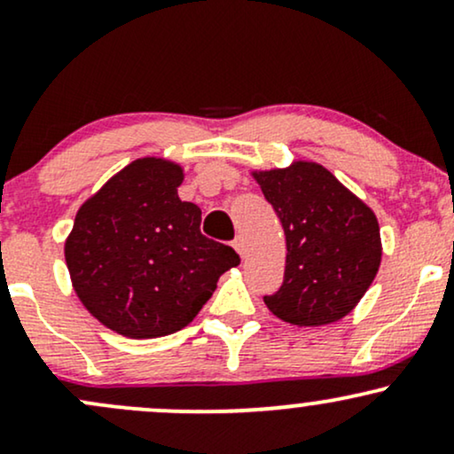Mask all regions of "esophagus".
I'll list each match as a JSON object with an SVG mask.
<instances>
[{
  "instance_id": "esophagus-1",
  "label": "esophagus",
  "mask_w": 454,
  "mask_h": 454,
  "mask_svg": "<svg viewBox=\"0 0 454 454\" xmlns=\"http://www.w3.org/2000/svg\"><path fill=\"white\" fill-rule=\"evenodd\" d=\"M232 247L237 249V252H239V256L245 258V243H243V239H241V237H237V239H234V241H232Z\"/></svg>"
}]
</instances>
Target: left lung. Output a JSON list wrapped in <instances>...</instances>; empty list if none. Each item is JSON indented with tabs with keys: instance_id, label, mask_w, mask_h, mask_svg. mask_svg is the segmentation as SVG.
<instances>
[{
	"instance_id": "8db88e82",
	"label": "left lung",
	"mask_w": 454,
	"mask_h": 454,
	"mask_svg": "<svg viewBox=\"0 0 454 454\" xmlns=\"http://www.w3.org/2000/svg\"><path fill=\"white\" fill-rule=\"evenodd\" d=\"M273 205L286 234L284 284L264 296L290 326H322L346 317L376 279L382 239L367 202L317 161L249 173Z\"/></svg>"
}]
</instances>
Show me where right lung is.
I'll list each match as a JSON object with an SVG mask.
<instances>
[{
    "instance_id": "1",
    "label": "right lung",
    "mask_w": 454,
    "mask_h": 454,
    "mask_svg": "<svg viewBox=\"0 0 454 454\" xmlns=\"http://www.w3.org/2000/svg\"><path fill=\"white\" fill-rule=\"evenodd\" d=\"M173 160L129 161L78 209L64 243L72 288L104 326L129 340H155L190 325L237 267V252L202 237L194 202L176 187Z\"/></svg>"
}]
</instances>
